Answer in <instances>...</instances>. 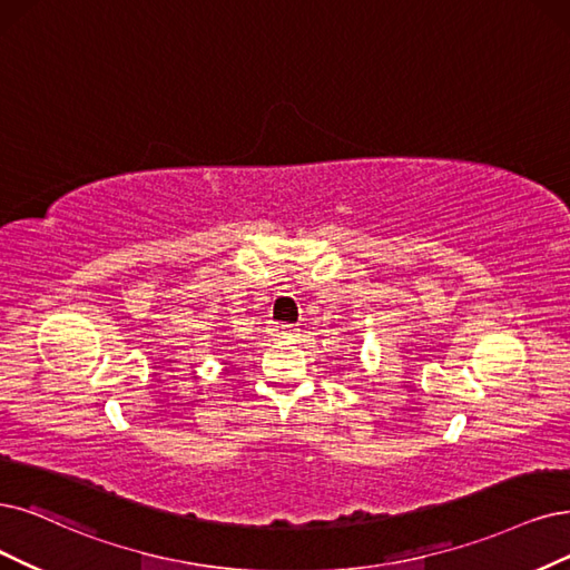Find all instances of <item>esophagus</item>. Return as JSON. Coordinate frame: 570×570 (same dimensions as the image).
Wrapping results in <instances>:
<instances>
[{"label": "esophagus", "mask_w": 570, "mask_h": 570, "mask_svg": "<svg viewBox=\"0 0 570 570\" xmlns=\"http://www.w3.org/2000/svg\"><path fill=\"white\" fill-rule=\"evenodd\" d=\"M279 333H282V338H296L298 328L293 326V324H282V326H279Z\"/></svg>", "instance_id": "esophagus-1"}]
</instances>
